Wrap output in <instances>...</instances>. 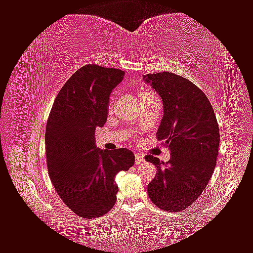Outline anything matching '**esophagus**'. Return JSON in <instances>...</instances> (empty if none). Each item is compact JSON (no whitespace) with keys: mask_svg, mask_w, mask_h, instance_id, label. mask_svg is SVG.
I'll use <instances>...</instances> for the list:
<instances>
[{"mask_svg":"<svg viewBox=\"0 0 253 253\" xmlns=\"http://www.w3.org/2000/svg\"><path fill=\"white\" fill-rule=\"evenodd\" d=\"M144 163V156L142 153H136L135 154V164L141 165Z\"/></svg>","mask_w":253,"mask_h":253,"instance_id":"esophagus-1","label":"esophagus"}]
</instances>
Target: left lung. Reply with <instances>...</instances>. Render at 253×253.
Returning <instances> with one entry per match:
<instances>
[{
  "label": "left lung",
  "mask_w": 253,
  "mask_h": 253,
  "mask_svg": "<svg viewBox=\"0 0 253 253\" xmlns=\"http://www.w3.org/2000/svg\"><path fill=\"white\" fill-rule=\"evenodd\" d=\"M143 79L163 100L157 137L171 154L168 164L145 156L157 168L148 194L158 208L178 212L194 203L213 174L219 127L208 97L188 79L168 71L143 75Z\"/></svg>",
  "instance_id": "8db88e82"
}]
</instances>
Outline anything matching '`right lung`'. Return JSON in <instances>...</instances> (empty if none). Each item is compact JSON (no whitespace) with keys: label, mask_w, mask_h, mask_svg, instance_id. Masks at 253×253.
Listing matches in <instances>:
<instances>
[{"label":"right lung","mask_w":253,"mask_h":253,"mask_svg":"<svg viewBox=\"0 0 253 253\" xmlns=\"http://www.w3.org/2000/svg\"><path fill=\"white\" fill-rule=\"evenodd\" d=\"M125 71L86 65L55 97L45 130L48 175L56 193L79 217L92 219L112 209L116 175L128 170L135 156L127 149H97L96 127L107 122L110 94Z\"/></svg>","instance_id":"1"}]
</instances>
